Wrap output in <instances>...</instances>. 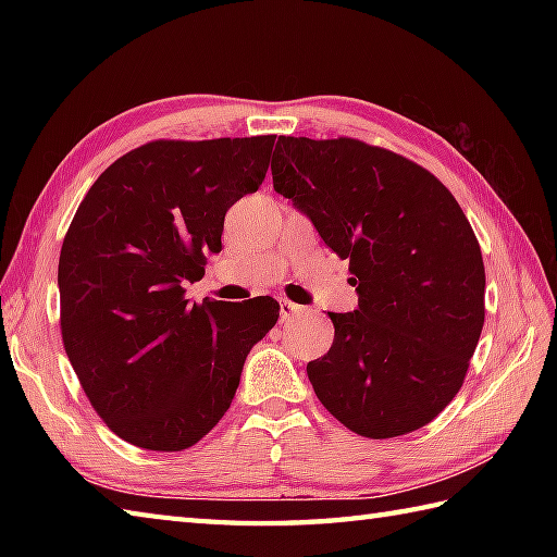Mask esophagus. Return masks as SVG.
<instances>
[{"instance_id":"esophagus-1","label":"esophagus","mask_w":557,"mask_h":557,"mask_svg":"<svg viewBox=\"0 0 557 557\" xmlns=\"http://www.w3.org/2000/svg\"><path fill=\"white\" fill-rule=\"evenodd\" d=\"M299 313H301V306L299 304H294L289 299H280V321L282 323L292 321V318L299 315Z\"/></svg>"}]
</instances>
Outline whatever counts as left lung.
Wrapping results in <instances>:
<instances>
[{
    "mask_svg": "<svg viewBox=\"0 0 557 557\" xmlns=\"http://www.w3.org/2000/svg\"><path fill=\"white\" fill-rule=\"evenodd\" d=\"M272 186L311 218L359 292L330 313L333 347L309 361L318 399L373 441L431 423L459 393L486 318L474 230L421 164L359 138L280 136Z\"/></svg>",
    "mask_w": 557,
    "mask_h": 557,
    "instance_id": "8db88e82",
    "label": "left lung"
}]
</instances>
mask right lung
I'll return each instance as SVG.
<instances>
[{"instance_id": "right-lung-1", "label": "right lung", "mask_w": 557, "mask_h": 557, "mask_svg": "<svg viewBox=\"0 0 557 557\" xmlns=\"http://www.w3.org/2000/svg\"><path fill=\"white\" fill-rule=\"evenodd\" d=\"M275 136L150 140L81 200L59 253V325L98 417L122 441L182 453L215 429L280 304H188L236 200L263 184Z\"/></svg>"}]
</instances>
